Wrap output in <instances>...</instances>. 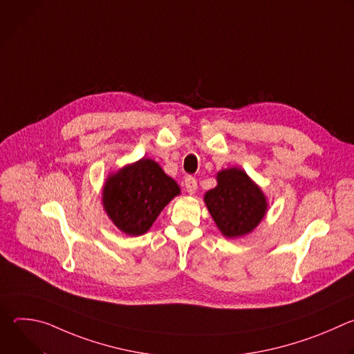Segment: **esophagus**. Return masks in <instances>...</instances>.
<instances>
[{"instance_id":"obj_1","label":"esophagus","mask_w":354,"mask_h":354,"mask_svg":"<svg viewBox=\"0 0 354 354\" xmlns=\"http://www.w3.org/2000/svg\"><path fill=\"white\" fill-rule=\"evenodd\" d=\"M183 186L189 194H193L197 189V180L193 176H186L183 180Z\"/></svg>"}]
</instances>
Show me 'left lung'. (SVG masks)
Wrapping results in <instances>:
<instances>
[{"label":"left lung","mask_w":354,"mask_h":354,"mask_svg":"<svg viewBox=\"0 0 354 354\" xmlns=\"http://www.w3.org/2000/svg\"><path fill=\"white\" fill-rule=\"evenodd\" d=\"M205 203L217 228L227 238L252 232L268 212L266 196L239 168L217 174V186L205 194Z\"/></svg>","instance_id":"1"}]
</instances>
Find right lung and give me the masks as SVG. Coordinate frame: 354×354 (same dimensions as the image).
<instances>
[{
	"label": "right lung",
	"instance_id": "right-lung-1",
	"mask_svg": "<svg viewBox=\"0 0 354 354\" xmlns=\"http://www.w3.org/2000/svg\"><path fill=\"white\" fill-rule=\"evenodd\" d=\"M180 193L178 183L153 160L141 158L108 176L102 203L113 224L137 236L154 224L169 201Z\"/></svg>",
	"mask_w": 354,
	"mask_h": 354
}]
</instances>
